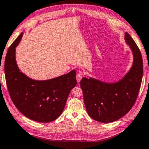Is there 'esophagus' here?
<instances>
[{
	"instance_id": "34e87169",
	"label": "esophagus",
	"mask_w": 149,
	"mask_h": 149,
	"mask_svg": "<svg viewBox=\"0 0 149 149\" xmlns=\"http://www.w3.org/2000/svg\"><path fill=\"white\" fill-rule=\"evenodd\" d=\"M82 76H83V73H82V71H79L77 73L76 78H77V81L78 82H79L80 81H81V80L82 78Z\"/></svg>"
}]
</instances>
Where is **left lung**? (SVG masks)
I'll use <instances>...</instances> for the list:
<instances>
[{
  "label": "left lung",
  "mask_w": 149,
  "mask_h": 149,
  "mask_svg": "<svg viewBox=\"0 0 149 149\" xmlns=\"http://www.w3.org/2000/svg\"><path fill=\"white\" fill-rule=\"evenodd\" d=\"M125 39L133 54L129 71L118 82L108 83L94 78L83 77L80 82L88 115L100 123H111L122 118L134 104L143 74L140 50L129 33Z\"/></svg>",
  "instance_id": "8db88e82"
}]
</instances>
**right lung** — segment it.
<instances>
[{"instance_id": "add662e5", "label": "right lung", "mask_w": 149, "mask_h": 149, "mask_svg": "<svg viewBox=\"0 0 149 149\" xmlns=\"http://www.w3.org/2000/svg\"><path fill=\"white\" fill-rule=\"evenodd\" d=\"M22 34L10 45L4 62L6 85L14 104L25 116L39 123L56 120L63 113L68 95L77 83L76 71L54 79L37 81L20 71L16 61V47Z\"/></svg>"}]
</instances>
